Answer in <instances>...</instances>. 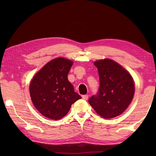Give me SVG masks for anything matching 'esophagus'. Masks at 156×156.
<instances>
[{"label": "esophagus", "instance_id": "1", "mask_svg": "<svg viewBox=\"0 0 156 156\" xmlns=\"http://www.w3.org/2000/svg\"><path fill=\"white\" fill-rule=\"evenodd\" d=\"M82 98H83L84 100H85V101L88 100V95H87V94L83 95V96H82Z\"/></svg>", "mask_w": 156, "mask_h": 156}]
</instances>
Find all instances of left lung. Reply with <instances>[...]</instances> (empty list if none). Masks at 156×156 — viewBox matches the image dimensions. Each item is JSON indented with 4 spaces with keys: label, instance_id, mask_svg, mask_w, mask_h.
Masks as SVG:
<instances>
[{
    "label": "left lung",
    "instance_id": "8db88e82",
    "mask_svg": "<svg viewBox=\"0 0 156 156\" xmlns=\"http://www.w3.org/2000/svg\"><path fill=\"white\" fill-rule=\"evenodd\" d=\"M98 69L100 86L97 94L88 102L95 111L105 119L122 113L133 98L135 85L129 73L117 62L109 59L94 63Z\"/></svg>",
    "mask_w": 156,
    "mask_h": 156
}]
</instances>
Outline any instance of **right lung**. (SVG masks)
Here are the masks:
<instances>
[{
	"instance_id": "right-lung-1",
	"label": "right lung",
	"mask_w": 156,
	"mask_h": 156,
	"mask_svg": "<svg viewBox=\"0 0 156 156\" xmlns=\"http://www.w3.org/2000/svg\"><path fill=\"white\" fill-rule=\"evenodd\" d=\"M73 62L58 58L45 64L31 80L29 91L35 108L45 117L58 120L81 97L68 80Z\"/></svg>"
}]
</instances>
